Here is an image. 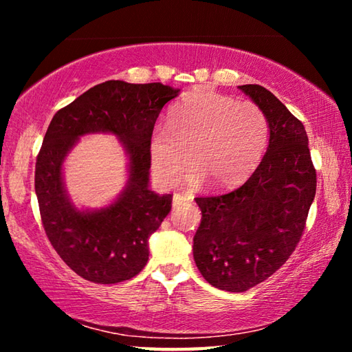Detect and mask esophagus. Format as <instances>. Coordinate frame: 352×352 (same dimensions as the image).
<instances>
[{"label": "esophagus", "instance_id": "esophagus-1", "mask_svg": "<svg viewBox=\"0 0 352 352\" xmlns=\"http://www.w3.org/2000/svg\"><path fill=\"white\" fill-rule=\"evenodd\" d=\"M188 201H190V197L188 194H174V199H172V204H174V206L188 204Z\"/></svg>", "mask_w": 352, "mask_h": 352}]
</instances>
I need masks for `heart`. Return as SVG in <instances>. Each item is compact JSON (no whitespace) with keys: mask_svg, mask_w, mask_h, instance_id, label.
I'll return each mask as SVG.
<instances>
[{"mask_svg":"<svg viewBox=\"0 0 352 352\" xmlns=\"http://www.w3.org/2000/svg\"><path fill=\"white\" fill-rule=\"evenodd\" d=\"M269 121L253 102L211 90H195L172 105L168 126H158L148 141L153 174L174 186L189 160V183L208 178L212 186H233L259 164L269 142Z\"/></svg>","mask_w":352,"mask_h":352,"instance_id":"heart-1","label":"heart"}]
</instances>
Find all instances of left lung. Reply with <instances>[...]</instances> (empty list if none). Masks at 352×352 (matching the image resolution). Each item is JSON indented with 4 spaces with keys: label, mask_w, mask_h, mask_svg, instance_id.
I'll return each mask as SVG.
<instances>
[{
    "label": "left lung",
    "mask_w": 352,
    "mask_h": 352,
    "mask_svg": "<svg viewBox=\"0 0 352 352\" xmlns=\"http://www.w3.org/2000/svg\"><path fill=\"white\" fill-rule=\"evenodd\" d=\"M269 121V147L248 180L234 190L197 197L201 222L194 261L208 283L245 292L265 281L294 253L317 190L305 126L261 85H241Z\"/></svg>",
    "instance_id": "obj_1"
}]
</instances>
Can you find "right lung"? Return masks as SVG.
Returning <instances> with one entry per match:
<instances>
[{
    "mask_svg": "<svg viewBox=\"0 0 352 352\" xmlns=\"http://www.w3.org/2000/svg\"><path fill=\"white\" fill-rule=\"evenodd\" d=\"M180 90L163 83L107 80L58 110L35 163L41 223L57 254L87 281L116 284L148 261V237L172 206V194L148 189V141L160 111ZM88 133L116 134L129 157V180L120 197L100 210H77L63 184L70 148Z\"/></svg>",
    "mask_w": 352,
    "mask_h": 352,
    "instance_id": "1",
    "label": "right lung"
}]
</instances>
